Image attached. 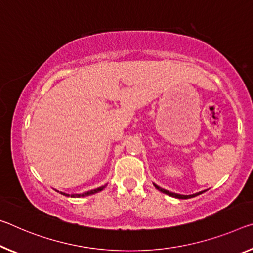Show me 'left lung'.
Returning <instances> with one entry per match:
<instances>
[{
  "instance_id": "8db88e82",
  "label": "left lung",
  "mask_w": 253,
  "mask_h": 253,
  "mask_svg": "<svg viewBox=\"0 0 253 253\" xmlns=\"http://www.w3.org/2000/svg\"><path fill=\"white\" fill-rule=\"evenodd\" d=\"M154 186H155L156 189H159L160 191L164 192V194H167V195H169V196H172V197L179 198V199H187V198H192V197H196V196H198V195H200V194H203V192L200 191V192H197V194H194V195H179V194H174V192H171V191H169V190L162 189L161 187L156 186V184H154Z\"/></svg>"
}]
</instances>
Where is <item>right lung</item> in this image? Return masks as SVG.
Instances as JSON below:
<instances>
[{"instance_id": "obj_1", "label": "right lung", "mask_w": 253, "mask_h": 253, "mask_svg": "<svg viewBox=\"0 0 253 253\" xmlns=\"http://www.w3.org/2000/svg\"><path fill=\"white\" fill-rule=\"evenodd\" d=\"M106 186H107V184H105V186H102V187H99V188H97V189H93V190H90V191H86V192H84V194H76V195H71V197H85V196H90V195L97 194V192L101 191V190L103 189V188H105ZM61 194H63V195L67 196V197H70V195H69V194H64V192H61Z\"/></svg>"}]
</instances>
